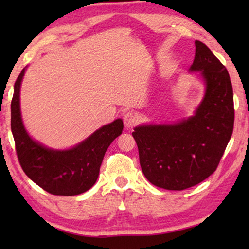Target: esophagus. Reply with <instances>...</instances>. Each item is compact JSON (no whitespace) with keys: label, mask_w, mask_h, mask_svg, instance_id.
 <instances>
[{"label":"esophagus","mask_w":249,"mask_h":249,"mask_svg":"<svg viewBox=\"0 0 249 249\" xmlns=\"http://www.w3.org/2000/svg\"><path fill=\"white\" fill-rule=\"evenodd\" d=\"M123 121H124V125H125V128L126 129H130L133 128L135 125L137 124L138 119L137 116L134 114L132 112H127L123 117Z\"/></svg>","instance_id":"esophagus-1"}]
</instances>
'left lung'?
<instances>
[{
  "mask_svg": "<svg viewBox=\"0 0 249 249\" xmlns=\"http://www.w3.org/2000/svg\"><path fill=\"white\" fill-rule=\"evenodd\" d=\"M189 71L199 72L205 91L195 114L170 124H142L133 137L147 180L166 190H184L216 170L234 127L230 74L208 46L196 40Z\"/></svg>",
  "mask_w": 249,
  "mask_h": 249,
  "instance_id": "1",
  "label": "left lung"
}]
</instances>
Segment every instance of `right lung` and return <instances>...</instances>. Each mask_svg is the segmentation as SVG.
Wrapping results in <instances>:
<instances>
[{"instance_id": "1", "label": "right lung", "mask_w": 249, "mask_h": 249, "mask_svg": "<svg viewBox=\"0 0 249 249\" xmlns=\"http://www.w3.org/2000/svg\"><path fill=\"white\" fill-rule=\"evenodd\" d=\"M26 67L14 84L11 103V129L16 154L25 174L37 185L54 196H77L96 182L105 151L123 132L117 119L96 129L89 137L69 149H53L29 136L20 113L19 93Z\"/></svg>"}]
</instances>
